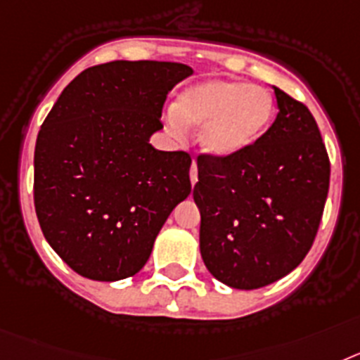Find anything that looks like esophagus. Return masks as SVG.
<instances>
[{
    "label": "esophagus",
    "instance_id": "34e87169",
    "mask_svg": "<svg viewBox=\"0 0 360 360\" xmlns=\"http://www.w3.org/2000/svg\"><path fill=\"white\" fill-rule=\"evenodd\" d=\"M190 181H192L193 186L198 183V165H195V161L192 162V168H190Z\"/></svg>",
    "mask_w": 360,
    "mask_h": 360
}]
</instances>
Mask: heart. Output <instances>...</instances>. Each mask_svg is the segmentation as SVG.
<instances>
[{
	"instance_id": "obj_1",
	"label": "heart",
	"mask_w": 360,
	"mask_h": 360,
	"mask_svg": "<svg viewBox=\"0 0 360 360\" xmlns=\"http://www.w3.org/2000/svg\"><path fill=\"white\" fill-rule=\"evenodd\" d=\"M274 117V99L261 86L212 77L184 89L167 114L172 136L201 127L199 145L214 158H230L254 145Z\"/></svg>"
}]
</instances>
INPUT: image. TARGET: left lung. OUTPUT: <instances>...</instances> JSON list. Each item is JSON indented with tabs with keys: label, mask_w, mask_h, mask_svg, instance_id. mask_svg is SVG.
Returning <instances> with one entry per match:
<instances>
[{
	"label": "left lung",
	"mask_w": 360,
	"mask_h": 360,
	"mask_svg": "<svg viewBox=\"0 0 360 360\" xmlns=\"http://www.w3.org/2000/svg\"><path fill=\"white\" fill-rule=\"evenodd\" d=\"M274 92L279 114L254 145L230 158H198L201 257L230 288L257 290L295 270L328 198L330 159L314 115Z\"/></svg>",
	"instance_id": "left-lung-1"
}]
</instances>
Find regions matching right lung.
<instances>
[{"mask_svg": "<svg viewBox=\"0 0 360 360\" xmlns=\"http://www.w3.org/2000/svg\"><path fill=\"white\" fill-rule=\"evenodd\" d=\"M192 74L170 61L90 67L43 121L34 152L37 221L56 254L86 279L136 275L192 192L190 155L150 145L168 92Z\"/></svg>", "mask_w": 360, "mask_h": 360, "instance_id": "add662e5", "label": "right lung"}]
</instances>
